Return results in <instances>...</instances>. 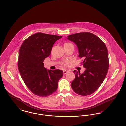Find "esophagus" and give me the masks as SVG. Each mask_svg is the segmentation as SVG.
<instances>
[{
  "label": "esophagus",
  "mask_w": 126,
  "mask_h": 126,
  "mask_svg": "<svg viewBox=\"0 0 126 126\" xmlns=\"http://www.w3.org/2000/svg\"><path fill=\"white\" fill-rule=\"evenodd\" d=\"M69 72L68 70H64L63 71V74H67L68 72Z\"/></svg>",
  "instance_id": "esophagus-1"
}]
</instances>
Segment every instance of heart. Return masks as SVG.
<instances>
[{
    "label": "heart",
    "instance_id": "1",
    "mask_svg": "<svg viewBox=\"0 0 126 126\" xmlns=\"http://www.w3.org/2000/svg\"><path fill=\"white\" fill-rule=\"evenodd\" d=\"M72 45V44H70V43H65L64 44V46H65V45ZM67 64H68V63L67 62H64L63 63V65H67Z\"/></svg>",
    "mask_w": 126,
    "mask_h": 126
}]
</instances>
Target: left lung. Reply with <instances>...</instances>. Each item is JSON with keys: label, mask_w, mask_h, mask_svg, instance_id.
Wrapping results in <instances>:
<instances>
[{"label": "left lung", "mask_w": 126, "mask_h": 126, "mask_svg": "<svg viewBox=\"0 0 126 126\" xmlns=\"http://www.w3.org/2000/svg\"><path fill=\"white\" fill-rule=\"evenodd\" d=\"M78 49L79 57L85 70L81 74L74 70L75 79L71 87L77 94L86 96L94 92L103 82L107 74L109 59L107 48L97 36L90 32H81L67 36Z\"/></svg>", "instance_id": "1"}]
</instances>
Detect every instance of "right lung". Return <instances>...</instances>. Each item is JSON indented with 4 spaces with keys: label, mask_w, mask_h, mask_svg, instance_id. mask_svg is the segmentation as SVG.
Wrapping results in <instances>:
<instances>
[{
    "label": "right lung",
    "mask_w": 126,
    "mask_h": 126,
    "mask_svg": "<svg viewBox=\"0 0 126 126\" xmlns=\"http://www.w3.org/2000/svg\"><path fill=\"white\" fill-rule=\"evenodd\" d=\"M62 37L37 33L26 39L20 48V74L28 88L39 96L46 97L55 92L58 81L63 76L61 70L45 68L43 63L50 55L55 42Z\"/></svg>",
    "instance_id": "add662e5"
}]
</instances>
